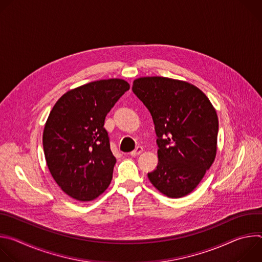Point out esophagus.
Listing matches in <instances>:
<instances>
[{
	"mask_svg": "<svg viewBox=\"0 0 262 262\" xmlns=\"http://www.w3.org/2000/svg\"><path fill=\"white\" fill-rule=\"evenodd\" d=\"M143 151V148L141 147V146H138L134 151H132L130 152V156L132 157H137V156H139V155H141V152Z\"/></svg>",
	"mask_w": 262,
	"mask_h": 262,
	"instance_id": "1",
	"label": "esophagus"
}]
</instances>
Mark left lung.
<instances>
[{"label":"left lung","instance_id":"8db88e82","mask_svg":"<svg viewBox=\"0 0 262 262\" xmlns=\"http://www.w3.org/2000/svg\"><path fill=\"white\" fill-rule=\"evenodd\" d=\"M133 92L150 112L158 137L159 163L149 180L167 197L189 195L215 158L214 107L196 86L164 77L137 79Z\"/></svg>","mask_w":262,"mask_h":262}]
</instances>
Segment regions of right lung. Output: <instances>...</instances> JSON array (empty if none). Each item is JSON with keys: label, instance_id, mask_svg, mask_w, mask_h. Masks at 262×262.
I'll use <instances>...</instances> for the list:
<instances>
[{"label": "right lung", "instance_id": "obj_1", "mask_svg": "<svg viewBox=\"0 0 262 262\" xmlns=\"http://www.w3.org/2000/svg\"><path fill=\"white\" fill-rule=\"evenodd\" d=\"M128 89L120 79L91 82L66 92L51 111L42 136L46 161L71 198L91 201L110 185L116 159L104 119Z\"/></svg>", "mask_w": 262, "mask_h": 262}]
</instances>
